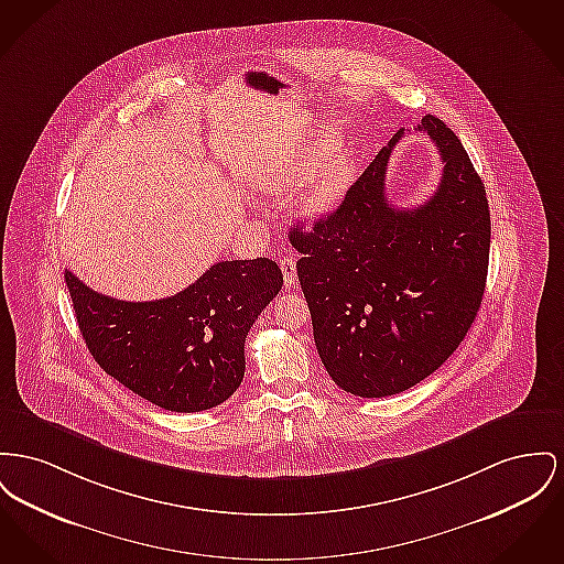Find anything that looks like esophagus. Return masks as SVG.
<instances>
[{
	"instance_id": "obj_1",
	"label": "esophagus",
	"mask_w": 564,
	"mask_h": 564,
	"mask_svg": "<svg viewBox=\"0 0 564 564\" xmlns=\"http://www.w3.org/2000/svg\"><path fill=\"white\" fill-rule=\"evenodd\" d=\"M279 265H281V270H283L285 288L296 285V260H294V258H281Z\"/></svg>"
}]
</instances>
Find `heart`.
I'll return each mask as SVG.
<instances>
[{
	"instance_id": "b5f03b06",
	"label": "heart",
	"mask_w": 564,
	"mask_h": 564,
	"mask_svg": "<svg viewBox=\"0 0 564 564\" xmlns=\"http://www.w3.org/2000/svg\"><path fill=\"white\" fill-rule=\"evenodd\" d=\"M304 164L306 162H288V164L265 167L264 172L258 176V185L279 192L299 176ZM351 181H354L351 160L343 151H330L315 164L308 178L302 183L296 204L308 217L326 215L336 206V202L345 196Z\"/></svg>"
}]
</instances>
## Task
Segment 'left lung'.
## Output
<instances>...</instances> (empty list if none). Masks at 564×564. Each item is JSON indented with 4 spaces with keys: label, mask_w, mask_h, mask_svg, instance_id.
Returning <instances> with one entry per match:
<instances>
[{
    "label": "left lung",
    "mask_w": 564,
    "mask_h": 564,
    "mask_svg": "<svg viewBox=\"0 0 564 564\" xmlns=\"http://www.w3.org/2000/svg\"><path fill=\"white\" fill-rule=\"evenodd\" d=\"M415 132L443 160L424 204L397 208L386 196L398 130L334 213L290 232L319 358L354 397H392L432 375L463 343L486 290V187L441 119L426 115Z\"/></svg>",
    "instance_id": "obj_1"
}]
</instances>
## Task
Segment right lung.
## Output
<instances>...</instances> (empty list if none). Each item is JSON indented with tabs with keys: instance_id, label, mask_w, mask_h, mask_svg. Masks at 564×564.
<instances>
[{
	"instance_id": "1",
	"label": "right lung",
	"mask_w": 564,
	"mask_h": 564,
	"mask_svg": "<svg viewBox=\"0 0 564 564\" xmlns=\"http://www.w3.org/2000/svg\"><path fill=\"white\" fill-rule=\"evenodd\" d=\"M76 322L96 362L162 409L196 413L238 390L245 338L283 285L268 258L210 265L170 299L126 302L87 288L66 270Z\"/></svg>"
}]
</instances>
